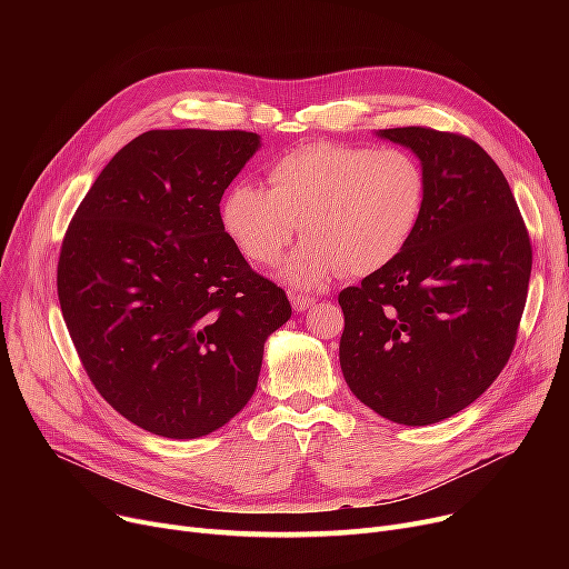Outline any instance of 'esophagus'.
<instances>
[{"instance_id": "esophagus-1", "label": "esophagus", "mask_w": 569, "mask_h": 569, "mask_svg": "<svg viewBox=\"0 0 569 569\" xmlns=\"http://www.w3.org/2000/svg\"><path fill=\"white\" fill-rule=\"evenodd\" d=\"M290 302H292L295 311H307L309 307L316 305V297L313 295H305V292H297V295H290Z\"/></svg>"}]
</instances>
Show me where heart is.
I'll return each mask as SVG.
<instances>
[{
  "instance_id": "1",
  "label": "heart",
  "mask_w": 569,
  "mask_h": 569,
  "mask_svg": "<svg viewBox=\"0 0 569 569\" xmlns=\"http://www.w3.org/2000/svg\"><path fill=\"white\" fill-rule=\"evenodd\" d=\"M427 207V174L403 147L311 142L269 166V191L234 184L221 204L228 237L247 260L272 267L302 230L307 244L283 267L300 288L367 277L412 242Z\"/></svg>"
}]
</instances>
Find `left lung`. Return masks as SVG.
Instances as JSON below:
<instances>
[{
  "mask_svg": "<svg viewBox=\"0 0 569 569\" xmlns=\"http://www.w3.org/2000/svg\"><path fill=\"white\" fill-rule=\"evenodd\" d=\"M376 136L420 159L427 207L392 264L341 290L339 362L365 406L427 427L482 397L510 360L532 249L510 184L475 140L427 127Z\"/></svg>",
  "mask_w": 569,
  "mask_h": 569,
  "instance_id": "8db88e82",
  "label": "left lung"
}]
</instances>
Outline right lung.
<instances>
[{
    "mask_svg": "<svg viewBox=\"0 0 569 569\" xmlns=\"http://www.w3.org/2000/svg\"><path fill=\"white\" fill-rule=\"evenodd\" d=\"M258 147L249 131H147L101 170L64 234L57 295L80 362L149 433L191 440L230 422L292 313L221 221Z\"/></svg>",
    "mask_w": 569,
    "mask_h": 569,
    "instance_id": "1",
    "label": "right lung"
}]
</instances>
